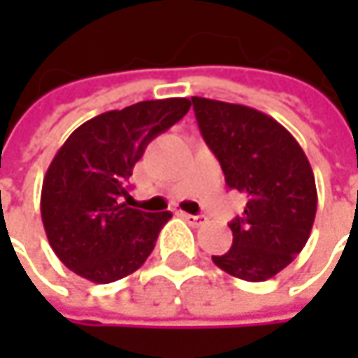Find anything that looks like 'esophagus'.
<instances>
[{
    "label": "esophagus",
    "instance_id": "34e87169",
    "mask_svg": "<svg viewBox=\"0 0 358 358\" xmlns=\"http://www.w3.org/2000/svg\"><path fill=\"white\" fill-rule=\"evenodd\" d=\"M182 217L190 224V226H201L203 222H205V217L203 215H190V213H182Z\"/></svg>",
    "mask_w": 358,
    "mask_h": 358
}]
</instances>
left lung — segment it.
<instances>
[{
	"label": "left lung",
	"mask_w": 358,
	"mask_h": 358,
	"mask_svg": "<svg viewBox=\"0 0 358 358\" xmlns=\"http://www.w3.org/2000/svg\"><path fill=\"white\" fill-rule=\"evenodd\" d=\"M192 108L226 184L247 196L245 215L230 224L232 249L211 259L234 278L265 282L309 241L317 211L311 164L296 138L259 109L205 97H192Z\"/></svg>",
	"instance_id": "left-lung-1"
}]
</instances>
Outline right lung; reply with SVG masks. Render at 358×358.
<instances>
[{
  "mask_svg": "<svg viewBox=\"0 0 358 358\" xmlns=\"http://www.w3.org/2000/svg\"><path fill=\"white\" fill-rule=\"evenodd\" d=\"M188 109V99L172 97L106 111L78 126L59 147L43 178L41 220L68 269L109 284L147 261L172 213L128 207L126 180L147 145Z\"/></svg>",
  "mask_w": 358,
  "mask_h": 358,
  "instance_id": "add662e5",
  "label": "right lung"
}]
</instances>
